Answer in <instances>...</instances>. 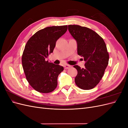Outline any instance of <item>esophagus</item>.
<instances>
[{"label":"esophagus","instance_id":"obj_1","mask_svg":"<svg viewBox=\"0 0 128 128\" xmlns=\"http://www.w3.org/2000/svg\"><path fill=\"white\" fill-rule=\"evenodd\" d=\"M70 67H71L70 65H69V64H66V65L64 66V69H69V68H70Z\"/></svg>","mask_w":128,"mask_h":128}]
</instances>
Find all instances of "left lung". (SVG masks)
Listing matches in <instances>:
<instances>
[{"mask_svg":"<svg viewBox=\"0 0 128 128\" xmlns=\"http://www.w3.org/2000/svg\"><path fill=\"white\" fill-rule=\"evenodd\" d=\"M68 30L77 41V53L84 58L85 68L77 65L75 78L76 86L83 90H90L104 76L109 61V54L102 37L92 29L78 25H68Z\"/></svg>","mask_w":128,"mask_h":128,"instance_id":"obj_1","label":"left lung"}]
</instances>
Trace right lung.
<instances>
[{
  "label": "right lung",
  "instance_id": "1",
  "mask_svg": "<svg viewBox=\"0 0 128 128\" xmlns=\"http://www.w3.org/2000/svg\"><path fill=\"white\" fill-rule=\"evenodd\" d=\"M67 26H48L30 38L22 56L26 80L36 91L46 94L54 91L59 75L64 67L46 61L53 52L56 40L67 32Z\"/></svg>",
  "mask_w": 128,
  "mask_h": 128
}]
</instances>
